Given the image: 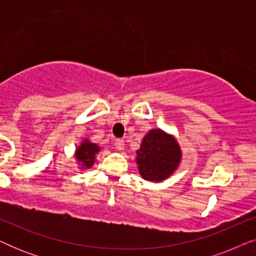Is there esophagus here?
I'll list each match as a JSON object with an SVG mask.
<instances>
[{"label":"esophagus","instance_id":"obj_1","mask_svg":"<svg viewBox=\"0 0 256 256\" xmlns=\"http://www.w3.org/2000/svg\"><path fill=\"white\" fill-rule=\"evenodd\" d=\"M115 148H116L118 150H124V140H121V138H118V140H115Z\"/></svg>","mask_w":256,"mask_h":256}]
</instances>
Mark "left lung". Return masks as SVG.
<instances>
[{
  "label": "left lung",
  "mask_w": 256,
  "mask_h": 256,
  "mask_svg": "<svg viewBox=\"0 0 256 256\" xmlns=\"http://www.w3.org/2000/svg\"><path fill=\"white\" fill-rule=\"evenodd\" d=\"M136 155L140 174L150 182L166 180L182 160V150L176 138L160 129H152L143 138Z\"/></svg>",
  "instance_id": "obj_1"
}]
</instances>
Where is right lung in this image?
<instances>
[{"instance_id": "right-lung-1", "label": "right lung", "mask_w": 256, "mask_h": 256, "mask_svg": "<svg viewBox=\"0 0 256 256\" xmlns=\"http://www.w3.org/2000/svg\"><path fill=\"white\" fill-rule=\"evenodd\" d=\"M100 152V146L85 138L76 150V158L82 169H90L96 160V155Z\"/></svg>"}]
</instances>
